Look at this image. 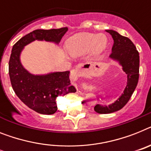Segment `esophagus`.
Returning <instances> with one entry per match:
<instances>
[{"instance_id":"34e87169","label":"esophagus","mask_w":151,"mask_h":151,"mask_svg":"<svg viewBox=\"0 0 151 151\" xmlns=\"http://www.w3.org/2000/svg\"><path fill=\"white\" fill-rule=\"evenodd\" d=\"M77 69H79V67H77Z\"/></svg>"}]
</instances>
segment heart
<instances>
[{"mask_svg": "<svg viewBox=\"0 0 151 151\" xmlns=\"http://www.w3.org/2000/svg\"><path fill=\"white\" fill-rule=\"evenodd\" d=\"M107 45V39L104 35L92 33H78L66 42L67 52L72 56H80L90 52L94 56L100 54Z\"/></svg>", "mask_w": 151, "mask_h": 151, "instance_id": "1", "label": "heart"}]
</instances>
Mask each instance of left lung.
Here are the masks:
<instances>
[{
    "instance_id": "left-lung-1",
    "label": "left lung",
    "mask_w": 151,
    "mask_h": 151,
    "mask_svg": "<svg viewBox=\"0 0 151 151\" xmlns=\"http://www.w3.org/2000/svg\"><path fill=\"white\" fill-rule=\"evenodd\" d=\"M105 31L109 33L114 40L109 57L122 66V70L127 75V84L123 93L115 102L109 105H95L94 109L99 114L111 113L124 107L135 91L139 80V56L133 42L114 30Z\"/></svg>"
}]
</instances>
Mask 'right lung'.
<instances>
[{
    "mask_svg": "<svg viewBox=\"0 0 151 151\" xmlns=\"http://www.w3.org/2000/svg\"><path fill=\"white\" fill-rule=\"evenodd\" d=\"M67 27L57 29H36L23 36L12 47L9 60V76L13 90L18 99L29 109L44 115H52L57 111L56 99L68 93L76 92L70 84V71L52 72L35 75L24 69L20 60L24 47L35 40L59 44Z\"/></svg>",
    "mask_w": 151,
    "mask_h": 151,
    "instance_id": "right-lung-1",
    "label": "right lung"
}]
</instances>
